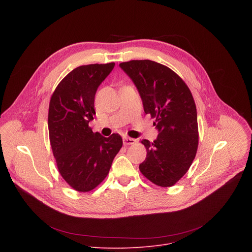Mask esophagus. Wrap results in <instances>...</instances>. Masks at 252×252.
Segmentation results:
<instances>
[{
  "label": "esophagus",
  "mask_w": 252,
  "mask_h": 252,
  "mask_svg": "<svg viewBox=\"0 0 252 252\" xmlns=\"http://www.w3.org/2000/svg\"><path fill=\"white\" fill-rule=\"evenodd\" d=\"M123 141H124V145H125V146H129V145H133V143L135 142V139H134V138H130V137L125 136V137L123 138Z\"/></svg>",
  "instance_id": "obj_1"
}]
</instances>
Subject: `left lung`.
<instances>
[{"label":"left lung","mask_w":252,"mask_h":252,"mask_svg":"<svg viewBox=\"0 0 252 252\" xmlns=\"http://www.w3.org/2000/svg\"><path fill=\"white\" fill-rule=\"evenodd\" d=\"M142 100L143 111L156 119L158 136L154 142L142 139L147 158L139 170L152 183L167 188L190 167L197 151L198 128L192 94L169 67L150 60L120 63Z\"/></svg>","instance_id":"8db88e82"}]
</instances>
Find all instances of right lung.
Instances as JSON below:
<instances>
[{
	"mask_svg": "<svg viewBox=\"0 0 252 252\" xmlns=\"http://www.w3.org/2000/svg\"><path fill=\"white\" fill-rule=\"evenodd\" d=\"M115 63L81 65L63 79L49 107V133L59 171L78 191L87 192L106 177L123 147L122 136L93 132L94 95Z\"/></svg>",
	"mask_w": 252,
	"mask_h": 252,
	"instance_id": "1",
	"label": "right lung"
}]
</instances>
